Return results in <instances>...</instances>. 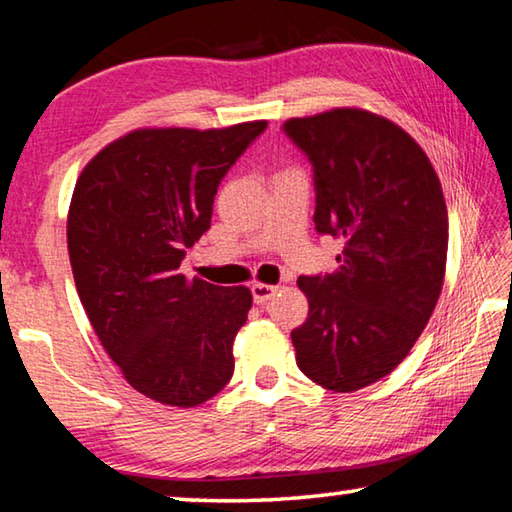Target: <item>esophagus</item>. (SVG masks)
Returning a JSON list of instances; mask_svg holds the SVG:
<instances>
[{"instance_id": "34e87169", "label": "esophagus", "mask_w": 512, "mask_h": 512, "mask_svg": "<svg viewBox=\"0 0 512 512\" xmlns=\"http://www.w3.org/2000/svg\"><path fill=\"white\" fill-rule=\"evenodd\" d=\"M250 291H253V300L257 302V305H264V302H268V300L275 296L277 287H273V284H259V282H255L253 287H250Z\"/></svg>"}]
</instances>
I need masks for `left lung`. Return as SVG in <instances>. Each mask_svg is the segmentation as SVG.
I'll return each mask as SVG.
<instances>
[{"label": "left lung", "instance_id": "obj_1", "mask_svg": "<svg viewBox=\"0 0 512 512\" xmlns=\"http://www.w3.org/2000/svg\"><path fill=\"white\" fill-rule=\"evenodd\" d=\"M289 140L314 167L318 235L343 239L339 268L300 275L309 316L291 332L298 368L352 393L404 361L443 289L447 205L431 162L379 115L336 108L289 119Z\"/></svg>", "mask_w": 512, "mask_h": 512}]
</instances>
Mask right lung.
Segmentation results:
<instances>
[{"label":"right lung","mask_w":512,"mask_h":512,"mask_svg":"<svg viewBox=\"0 0 512 512\" xmlns=\"http://www.w3.org/2000/svg\"><path fill=\"white\" fill-rule=\"evenodd\" d=\"M266 131L142 128L99 151L76 180L67 250L85 314L128 384L169 406H198L235 372L232 343L253 296L189 282L187 248L210 230L225 173Z\"/></svg>","instance_id":"obj_1"}]
</instances>
